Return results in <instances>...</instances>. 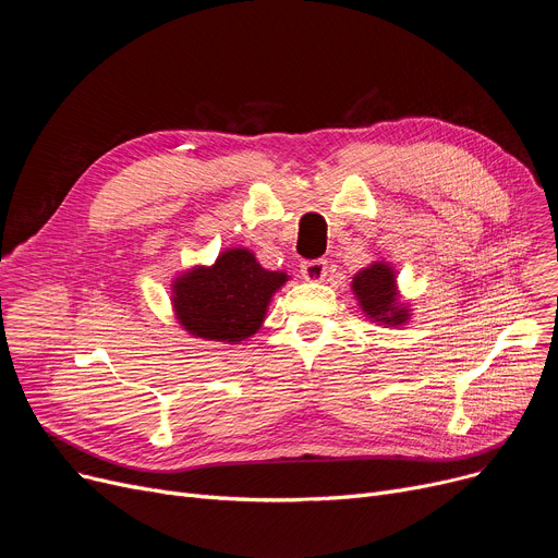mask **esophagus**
<instances>
[{"label":"esophagus","mask_w":558,"mask_h":558,"mask_svg":"<svg viewBox=\"0 0 558 558\" xmlns=\"http://www.w3.org/2000/svg\"><path fill=\"white\" fill-rule=\"evenodd\" d=\"M303 278L307 282H320L328 276V262L326 259H312V262H303Z\"/></svg>","instance_id":"34e87169"}]
</instances>
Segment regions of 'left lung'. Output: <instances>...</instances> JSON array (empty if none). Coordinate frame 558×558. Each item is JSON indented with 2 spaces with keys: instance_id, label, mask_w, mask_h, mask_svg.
I'll list each match as a JSON object with an SVG mask.
<instances>
[{
  "instance_id": "obj_1",
  "label": "left lung",
  "mask_w": 558,
  "mask_h": 558,
  "mask_svg": "<svg viewBox=\"0 0 558 558\" xmlns=\"http://www.w3.org/2000/svg\"><path fill=\"white\" fill-rule=\"evenodd\" d=\"M396 278L393 264L387 259H375L353 276L350 289H353L357 305L371 324L400 328L412 318V307L402 301Z\"/></svg>"
}]
</instances>
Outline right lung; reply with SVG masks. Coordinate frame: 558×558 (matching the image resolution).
<instances>
[{
	"instance_id": "add662e5",
	"label": "right lung",
	"mask_w": 558,
	"mask_h": 558,
	"mask_svg": "<svg viewBox=\"0 0 558 558\" xmlns=\"http://www.w3.org/2000/svg\"><path fill=\"white\" fill-rule=\"evenodd\" d=\"M287 271H269L251 248H226L213 264H194L171 280V310L194 339L240 343L267 318Z\"/></svg>"
}]
</instances>
